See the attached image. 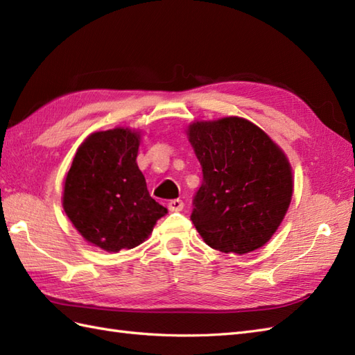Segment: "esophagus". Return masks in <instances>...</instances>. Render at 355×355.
<instances>
[{
	"label": "esophagus",
	"instance_id": "34e87169",
	"mask_svg": "<svg viewBox=\"0 0 355 355\" xmlns=\"http://www.w3.org/2000/svg\"><path fill=\"white\" fill-rule=\"evenodd\" d=\"M183 207H184V202L181 200H172L168 204V209L171 211H181V210H183Z\"/></svg>",
	"mask_w": 355,
	"mask_h": 355
}]
</instances>
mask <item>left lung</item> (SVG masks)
<instances>
[{
    "label": "left lung",
    "instance_id": "1",
    "mask_svg": "<svg viewBox=\"0 0 355 355\" xmlns=\"http://www.w3.org/2000/svg\"><path fill=\"white\" fill-rule=\"evenodd\" d=\"M186 133L202 168L191 216L196 232L220 252L261 248L292 201L293 175L284 151L239 116L195 121Z\"/></svg>",
    "mask_w": 355,
    "mask_h": 355
}]
</instances>
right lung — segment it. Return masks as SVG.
<instances>
[{"label":"right lung","instance_id":"1","mask_svg":"<svg viewBox=\"0 0 355 355\" xmlns=\"http://www.w3.org/2000/svg\"><path fill=\"white\" fill-rule=\"evenodd\" d=\"M140 131L116 127L89 135L63 184L66 216L86 242L107 252L144 243L168 209L155 202L137 166Z\"/></svg>","mask_w":355,"mask_h":355}]
</instances>
